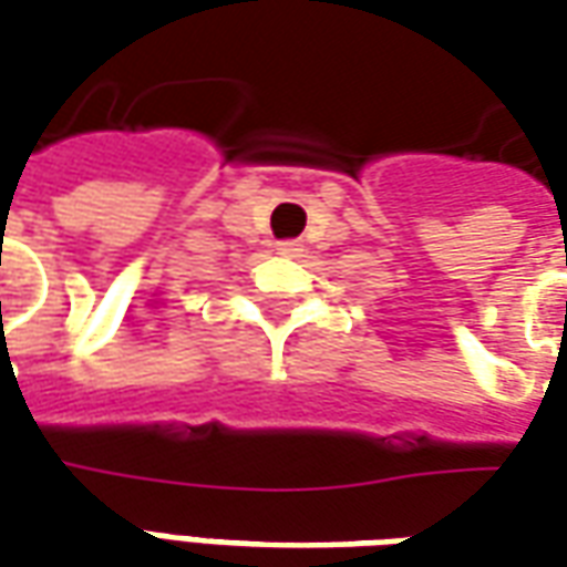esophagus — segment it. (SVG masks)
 Instances as JSON below:
<instances>
[{
    "label": "esophagus",
    "instance_id": "1",
    "mask_svg": "<svg viewBox=\"0 0 567 567\" xmlns=\"http://www.w3.org/2000/svg\"><path fill=\"white\" fill-rule=\"evenodd\" d=\"M276 251H279V255H285V258H297V255L303 251V246H300L297 239H285V243H279V246H276Z\"/></svg>",
    "mask_w": 567,
    "mask_h": 567
}]
</instances>
